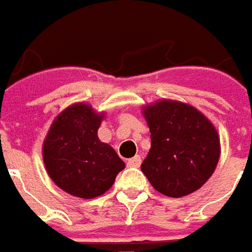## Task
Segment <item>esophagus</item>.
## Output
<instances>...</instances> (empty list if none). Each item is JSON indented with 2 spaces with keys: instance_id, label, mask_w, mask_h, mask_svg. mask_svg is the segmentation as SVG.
<instances>
[{
  "instance_id": "1",
  "label": "esophagus",
  "mask_w": 252,
  "mask_h": 252,
  "mask_svg": "<svg viewBox=\"0 0 252 252\" xmlns=\"http://www.w3.org/2000/svg\"><path fill=\"white\" fill-rule=\"evenodd\" d=\"M140 162H142V158H140V156H135L132 158H129V160H126V165L128 167H139Z\"/></svg>"
}]
</instances>
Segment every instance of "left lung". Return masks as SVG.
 I'll use <instances>...</instances> for the list:
<instances>
[{
    "mask_svg": "<svg viewBox=\"0 0 252 252\" xmlns=\"http://www.w3.org/2000/svg\"><path fill=\"white\" fill-rule=\"evenodd\" d=\"M152 148L140 169L156 190L182 197L200 189L220 160V136L189 104L161 100L145 107Z\"/></svg>",
    "mask_w": 252,
    "mask_h": 252,
    "instance_id": "8db88e82",
    "label": "left lung"
}]
</instances>
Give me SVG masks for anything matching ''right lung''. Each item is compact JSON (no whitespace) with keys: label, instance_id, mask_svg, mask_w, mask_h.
<instances>
[{"label":"right lung","instance_id":"1","mask_svg":"<svg viewBox=\"0 0 252 252\" xmlns=\"http://www.w3.org/2000/svg\"><path fill=\"white\" fill-rule=\"evenodd\" d=\"M103 114L78 103L62 112L47 135L42 156L48 175L61 189L81 198L109 190L126 164L97 138Z\"/></svg>","mask_w":252,"mask_h":252}]
</instances>
